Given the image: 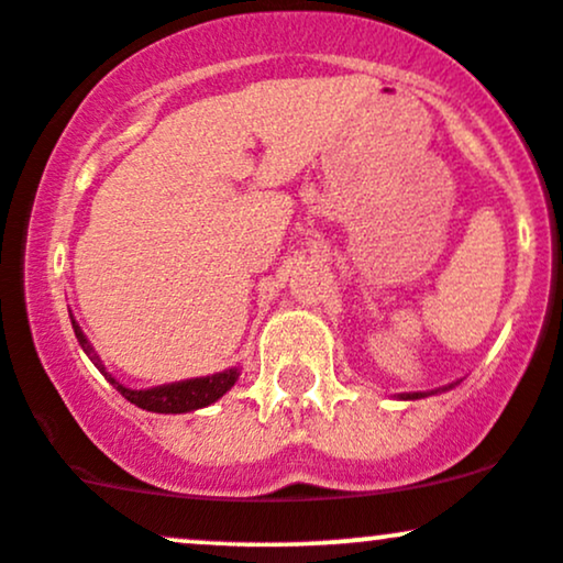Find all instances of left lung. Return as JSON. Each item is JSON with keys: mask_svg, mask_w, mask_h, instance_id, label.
I'll return each instance as SVG.
<instances>
[{"mask_svg": "<svg viewBox=\"0 0 563 563\" xmlns=\"http://www.w3.org/2000/svg\"><path fill=\"white\" fill-rule=\"evenodd\" d=\"M402 399H421V397H429L426 391H412V394H399Z\"/></svg>", "mask_w": 563, "mask_h": 563, "instance_id": "obj_1", "label": "left lung"}]
</instances>
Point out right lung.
Here are the masks:
<instances>
[{
	"label": "right lung",
	"instance_id": "add662e5",
	"mask_svg": "<svg viewBox=\"0 0 563 563\" xmlns=\"http://www.w3.org/2000/svg\"><path fill=\"white\" fill-rule=\"evenodd\" d=\"M70 325H74V333L76 339H79V344L84 352L89 354V360L100 367V373L106 376L115 389L121 391V397H126L129 402L142 407V410H151V412H190V410H200V407L217 402L219 397H224L232 386H235V380L241 373H238V367H230V371H222V373H214V376H203V378H187V380H174V384H164V386H153V389H129V386L119 384L111 373H106V367H102L100 357L95 354V349L89 346L87 335L81 333L79 322L70 318Z\"/></svg>",
	"mask_w": 563,
	"mask_h": 563
}]
</instances>
